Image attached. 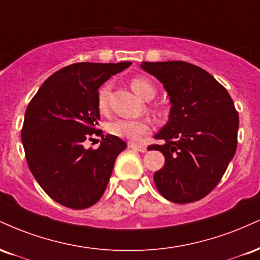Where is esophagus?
<instances>
[{
	"mask_svg": "<svg viewBox=\"0 0 260 260\" xmlns=\"http://www.w3.org/2000/svg\"><path fill=\"white\" fill-rule=\"evenodd\" d=\"M129 148L133 149V150L140 151V153H144V151H147V147H144V145L137 144V143H129Z\"/></svg>",
	"mask_w": 260,
	"mask_h": 260,
	"instance_id": "1",
	"label": "esophagus"
}]
</instances>
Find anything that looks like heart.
Returning <instances> with one entry per match:
<instances>
[{
  "label": "heart",
  "instance_id": "obj_1",
  "mask_svg": "<svg viewBox=\"0 0 260 260\" xmlns=\"http://www.w3.org/2000/svg\"><path fill=\"white\" fill-rule=\"evenodd\" d=\"M131 88L138 96L144 100L153 99L156 94V88L153 83L145 77H134L131 79ZM111 91V85L105 83L98 91V109L101 113H106L109 109V98ZM156 116H162L164 109L161 106H155L153 109ZM109 133L112 136L123 138L127 140H138L143 134L148 133L150 129V124L147 120H117L109 124Z\"/></svg>",
  "mask_w": 260,
  "mask_h": 260
}]
</instances>
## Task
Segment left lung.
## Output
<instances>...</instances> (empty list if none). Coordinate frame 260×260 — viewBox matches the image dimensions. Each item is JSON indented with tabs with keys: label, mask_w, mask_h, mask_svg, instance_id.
<instances>
[{
	"label": "left lung",
	"mask_w": 260,
	"mask_h": 260,
	"mask_svg": "<svg viewBox=\"0 0 260 260\" xmlns=\"http://www.w3.org/2000/svg\"><path fill=\"white\" fill-rule=\"evenodd\" d=\"M143 70L162 83L172 107L170 120L155 139L165 165L154 174L160 194L177 204L207 197L217 186L236 153L238 112L217 80L183 61L144 62Z\"/></svg>",
	"instance_id": "obj_1"
}]
</instances>
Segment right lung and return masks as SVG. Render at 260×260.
I'll list each match as a JSON object with an SVG mask.
<instances>
[{
  "label": "right lung",
  "mask_w": 260,
  "mask_h": 260,
  "mask_svg": "<svg viewBox=\"0 0 260 260\" xmlns=\"http://www.w3.org/2000/svg\"><path fill=\"white\" fill-rule=\"evenodd\" d=\"M131 62H79L61 68L26 107L22 128L25 159L46 194L71 209L91 207L103 197L117 155L127 147L99 129L98 89ZM101 136L98 149L82 143Z\"/></svg>",
  "instance_id": "add662e5"
}]
</instances>
